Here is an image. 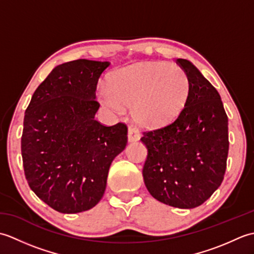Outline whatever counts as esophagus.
Wrapping results in <instances>:
<instances>
[{"mask_svg":"<svg viewBox=\"0 0 254 254\" xmlns=\"http://www.w3.org/2000/svg\"><path fill=\"white\" fill-rule=\"evenodd\" d=\"M127 138H128V142H136L141 138V135H139V132L137 131L136 127H128Z\"/></svg>","mask_w":254,"mask_h":254,"instance_id":"esophagus-1","label":"esophagus"}]
</instances>
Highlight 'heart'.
<instances>
[{
    "label": "heart",
    "instance_id": "heart-1",
    "mask_svg": "<svg viewBox=\"0 0 254 254\" xmlns=\"http://www.w3.org/2000/svg\"><path fill=\"white\" fill-rule=\"evenodd\" d=\"M189 94L190 79L181 67L139 62L113 73L109 86L100 90V101L116 113H123L124 106L132 107L139 126L159 128L181 115Z\"/></svg>",
    "mask_w": 254,
    "mask_h": 254
}]
</instances>
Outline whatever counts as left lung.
<instances>
[{"label":"left lung","mask_w":254,"mask_h":254,"mask_svg":"<svg viewBox=\"0 0 254 254\" xmlns=\"http://www.w3.org/2000/svg\"><path fill=\"white\" fill-rule=\"evenodd\" d=\"M190 79L185 109L175 122L144 132L143 177L148 192L178 208L203 204L222 185L228 156V118L216 88L197 67L178 59Z\"/></svg>","instance_id":"1"}]
</instances>
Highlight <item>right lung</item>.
<instances>
[{
  "label": "right lung",
  "instance_id": "right-lung-1",
  "mask_svg": "<svg viewBox=\"0 0 254 254\" xmlns=\"http://www.w3.org/2000/svg\"><path fill=\"white\" fill-rule=\"evenodd\" d=\"M109 65L85 59L58 65L26 109V179L41 201L60 213L85 212L98 204L112 160L127 146V126L105 127L95 120L100 106L97 83Z\"/></svg>",
  "mask_w": 254,
  "mask_h": 254
}]
</instances>
